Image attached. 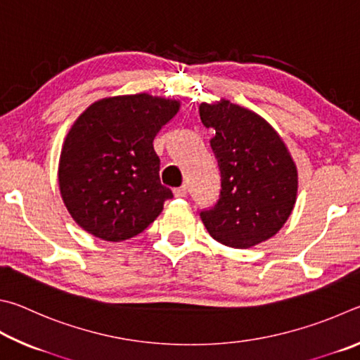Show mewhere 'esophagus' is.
<instances>
[{
    "label": "esophagus",
    "mask_w": 360,
    "mask_h": 360,
    "mask_svg": "<svg viewBox=\"0 0 360 360\" xmlns=\"http://www.w3.org/2000/svg\"><path fill=\"white\" fill-rule=\"evenodd\" d=\"M174 196H175V198H185V196H186V186L181 185L180 188H175V190H174Z\"/></svg>",
    "instance_id": "1"
}]
</instances>
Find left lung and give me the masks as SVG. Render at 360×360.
I'll return each mask as SVG.
<instances>
[{"label": "left lung", "instance_id": "obj_1", "mask_svg": "<svg viewBox=\"0 0 360 360\" xmlns=\"http://www.w3.org/2000/svg\"><path fill=\"white\" fill-rule=\"evenodd\" d=\"M199 115L205 128L215 129L210 147L221 172L217 205L200 212L204 226L231 248L269 240L297 199V166L285 141L266 118L229 99L202 103Z\"/></svg>", "mask_w": 360, "mask_h": 360}]
</instances>
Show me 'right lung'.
<instances>
[{"mask_svg": "<svg viewBox=\"0 0 360 360\" xmlns=\"http://www.w3.org/2000/svg\"><path fill=\"white\" fill-rule=\"evenodd\" d=\"M180 101L148 93L99 99L63 142L58 185L69 215L88 234L123 242L141 234L172 191L161 185L153 139Z\"/></svg>", "mask_w": 360, "mask_h": 360, "instance_id": "obj_1", "label": "right lung"}]
</instances>
